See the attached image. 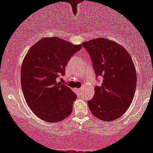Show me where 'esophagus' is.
<instances>
[{
  "mask_svg": "<svg viewBox=\"0 0 153 153\" xmlns=\"http://www.w3.org/2000/svg\"><path fill=\"white\" fill-rule=\"evenodd\" d=\"M78 91H82L83 90V87H81V88H78Z\"/></svg>",
  "mask_w": 153,
  "mask_h": 153,
  "instance_id": "obj_1",
  "label": "esophagus"
}]
</instances>
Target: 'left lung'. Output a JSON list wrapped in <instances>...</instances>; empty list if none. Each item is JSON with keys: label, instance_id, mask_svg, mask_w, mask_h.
Returning a JSON list of instances; mask_svg holds the SVG:
<instances>
[{"label": "left lung", "instance_id": "8db88e82", "mask_svg": "<svg viewBox=\"0 0 153 153\" xmlns=\"http://www.w3.org/2000/svg\"><path fill=\"white\" fill-rule=\"evenodd\" d=\"M82 45L89 53L97 78H103L88 101L91 112L104 121L116 120L127 111L135 94L137 72L132 59L121 45L105 38Z\"/></svg>", "mask_w": 153, "mask_h": 153}]
</instances>
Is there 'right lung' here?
I'll return each instance as SVG.
<instances>
[{
	"label": "right lung",
	"instance_id": "1",
	"mask_svg": "<svg viewBox=\"0 0 153 153\" xmlns=\"http://www.w3.org/2000/svg\"><path fill=\"white\" fill-rule=\"evenodd\" d=\"M81 48L57 37H47L27 53L21 68L22 89L28 106L41 120L56 123L71 114L77 95L57 79L65 75L69 59Z\"/></svg>",
	"mask_w": 153,
	"mask_h": 153
}]
</instances>
